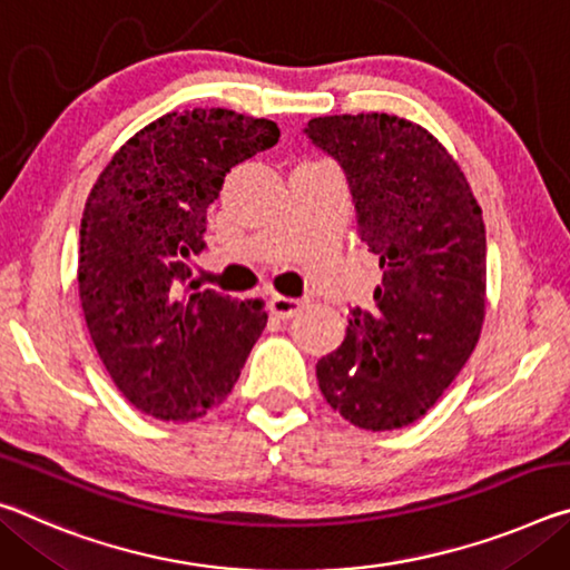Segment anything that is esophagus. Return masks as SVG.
Wrapping results in <instances>:
<instances>
[{
	"mask_svg": "<svg viewBox=\"0 0 570 570\" xmlns=\"http://www.w3.org/2000/svg\"><path fill=\"white\" fill-rule=\"evenodd\" d=\"M302 306L304 304L299 299H292V296H282V294H274V296H271V302H268L271 314H274V317H278V320L296 317V314L302 312Z\"/></svg>",
	"mask_w": 570,
	"mask_h": 570,
	"instance_id": "1",
	"label": "esophagus"
}]
</instances>
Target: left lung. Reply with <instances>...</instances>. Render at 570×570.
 I'll use <instances>...</instances> for the list:
<instances>
[{
    "label": "left lung",
    "mask_w": 570,
    "mask_h": 570,
    "mask_svg": "<svg viewBox=\"0 0 570 570\" xmlns=\"http://www.w3.org/2000/svg\"><path fill=\"white\" fill-rule=\"evenodd\" d=\"M309 139L345 169L360 238L381 258L373 304L317 363L320 391L365 431L419 421L484 324L487 238L466 175L431 131L391 114L320 116Z\"/></svg>",
    "instance_id": "left-lung-1"
}]
</instances>
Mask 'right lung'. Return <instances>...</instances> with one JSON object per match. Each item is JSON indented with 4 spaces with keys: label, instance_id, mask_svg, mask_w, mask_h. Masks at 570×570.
<instances>
[{
    "label": "right lung",
    "instance_id": "right-lung-1",
    "mask_svg": "<svg viewBox=\"0 0 570 570\" xmlns=\"http://www.w3.org/2000/svg\"><path fill=\"white\" fill-rule=\"evenodd\" d=\"M276 141L268 119L171 111L134 134L90 189L80 306L114 385L141 413L183 423L220 405L266 327L264 302L195 292L187 264L230 167Z\"/></svg>",
    "mask_w": 570,
    "mask_h": 570
}]
</instances>
